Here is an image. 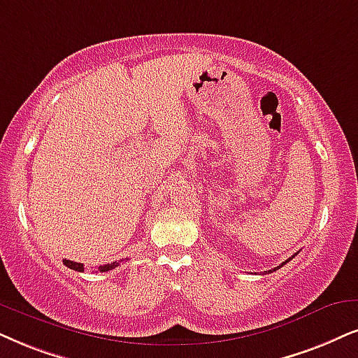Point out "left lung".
<instances>
[{"instance_id": "obj_1", "label": "left lung", "mask_w": 358, "mask_h": 358, "mask_svg": "<svg viewBox=\"0 0 358 358\" xmlns=\"http://www.w3.org/2000/svg\"><path fill=\"white\" fill-rule=\"evenodd\" d=\"M294 256H296V255H294ZM294 256H292V257H294ZM292 257H289V259H287V261H284V262H282V264H280V266H278V268H274L273 271H278L279 268H282V266H284V264H286V262H289V261H291V259H292Z\"/></svg>"}]
</instances>
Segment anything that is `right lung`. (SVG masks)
Listing matches in <instances>:
<instances>
[{
    "label": "right lung",
    "mask_w": 358,
    "mask_h": 358,
    "mask_svg": "<svg viewBox=\"0 0 358 358\" xmlns=\"http://www.w3.org/2000/svg\"><path fill=\"white\" fill-rule=\"evenodd\" d=\"M62 262H64L67 268H71V269H74V271H79V273H83V271H84L83 262H74V261H69V259H64ZM117 266H119V262H110V264L99 266V271H101V273H107V271H112L114 268H117Z\"/></svg>",
    "instance_id": "right-lung-1"
}]
</instances>
